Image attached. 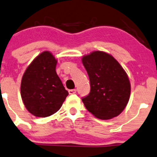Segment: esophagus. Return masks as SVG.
<instances>
[{
	"label": "esophagus",
	"mask_w": 157,
	"mask_h": 157,
	"mask_svg": "<svg viewBox=\"0 0 157 157\" xmlns=\"http://www.w3.org/2000/svg\"><path fill=\"white\" fill-rule=\"evenodd\" d=\"M75 92H76V89H69V90H68V93H69L70 95L75 94Z\"/></svg>",
	"instance_id": "34e87169"
}]
</instances>
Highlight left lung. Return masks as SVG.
<instances>
[{"label":"left lung","mask_w":157,"mask_h":157,"mask_svg":"<svg viewBox=\"0 0 157 157\" xmlns=\"http://www.w3.org/2000/svg\"><path fill=\"white\" fill-rule=\"evenodd\" d=\"M90 81V93L82 98L94 116L110 119L119 116L127 105L131 92L129 77L110 54L94 51L82 58Z\"/></svg>","instance_id":"left-lung-1"}]
</instances>
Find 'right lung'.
<instances>
[{"instance_id":"1","label":"right lung","mask_w":157,"mask_h":157,"mask_svg":"<svg viewBox=\"0 0 157 157\" xmlns=\"http://www.w3.org/2000/svg\"><path fill=\"white\" fill-rule=\"evenodd\" d=\"M57 62L52 52L44 51L31 62L22 76L21 95L33 116H52L60 109L68 95L56 73Z\"/></svg>"}]
</instances>
